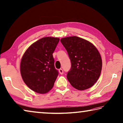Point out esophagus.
<instances>
[{"label": "esophagus", "instance_id": "obj_1", "mask_svg": "<svg viewBox=\"0 0 123 123\" xmlns=\"http://www.w3.org/2000/svg\"><path fill=\"white\" fill-rule=\"evenodd\" d=\"M59 71L60 74L61 75H62L63 74V69H60L59 70Z\"/></svg>", "mask_w": 123, "mask_h": 123}]
</instances>
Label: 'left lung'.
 I'll return each instance as SVG.
<instances>
[{"label": "left lung", "mask_w": 123, "mask_h": 123, "mask_svg": "<svg viewBox=\"0 0 123 123\" xmlns=\"http://www.w3.org/2000/svg\"><path fill=\"white\" fill-rule=\"evenodd\" d=\"M71 62L67 79L74 88L83 90L92 86L101 73L102 61L97 48L87 40L77 37L60 40Z\"/></svg>", "instance_id": "left-lung-1"}]
</instances>
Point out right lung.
I'll use <instances>...</instances> for the list:
<instances>
[{
  "label": "right lung",
  "mask_w": 123,
  "mask_h": 123,
  "mask_svg": "<svg viewBox=\"0 0 123 123\" xmlns=\"http://www.w3.org/2000/svg\"><path fill=\"white\" fill-rule=\"evenodd\" d=\"M59 40L53 37L40 39L23 55L20 64L21 76L27 86L35 92L45 93L54 86L59 71L55 68L53 53Z\"/></svg>",
  "instance_id": "1"
}]
</instances>
